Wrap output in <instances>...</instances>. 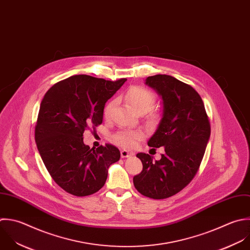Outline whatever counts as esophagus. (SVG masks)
I'll list each match as a JSON object with an SVG mask.
<instances>
[{
  "mask_svg": "<svg viewBox=\"0 0 250 250\" xmlns=\"http://www.w3.org/2000/svg\"><path fill=\"white\" fill-rule=\"evenodd\" d=\"M133 154L132 153H129L128 151H126V150H122L121 151V156H122V158H128V157H130V156H132Z\"/></svg>",
  "mask_w": 250,
  "mask_h": 250,
  "instance_id": "esophagus-1",
  "label": "esophagus"
}]
</instances>
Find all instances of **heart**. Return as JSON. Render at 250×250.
Returning a JSON list of instances; mask_svg holds the SVG:
<instances>
[{
	"label": "heart",
	"instance_id": "obj_1",
	"mask_svg": "<svg viewBox=\"0 0 250 250\" xmlns=\"http://www.w3.org/2000/svg\"><path fill=\"white\" fill-rule=\"evenodd\" d=\"M125 99L137 113L148 112L155 103V94L142 86H132L125 94ZM115 107V101L109 102L104 109V117L110 118L112 111ZM156 118V116H153ZM143 134L140 131L135 130H121L114 136L115 141L123 147L131 148L142 138Z\"/></svg>",
	"mask_w": 250,
	"mask_h": 250
}]
</instances>
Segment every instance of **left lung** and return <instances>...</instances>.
Listing matches in <instances>:
<instances>
[{
  "label": "left lung",
  "mask_w": 250,
  "mask_h": 250,
  "mask_svg": "<svg viewBox=\"0 0 250 250\" xmlns=\"http://www.w3.org/2000/svg\"><path fill=\"white\" fill-rule=\"evenodd\" d=\"M145 83L163 99V117L148 141L165 147L160 161L138 153L143 169L133 177L136 190L162 200L185 188L196 175L210 137V124L200 94L189 84L168 75L148 77Z\"/></svg>",
  "instance_id": "1"
}]
</instances>
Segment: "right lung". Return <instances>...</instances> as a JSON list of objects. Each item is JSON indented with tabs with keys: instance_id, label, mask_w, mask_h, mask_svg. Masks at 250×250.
I'll list each match as a JSON object with an SVG mask.
<instances>
[{
	"instance_id": "obj_1",
	"label": "right lung",
	"mask_w": 250,
	"mask_h": 250,
	"mask_svg": "<svg viewBox=\"0 0 250 250\" xmlns=\"http://www.w3.org/2000/svg\"><path fill=\"white\" fill-rule=\"evenodd\" d=\"M126 79L106 81L75 75L44 94L35 127L41 158L55 183L67 193L89 196L105 184L108 168L121 158L111 144L96 149L83 143V131L102 124L105 103Z\"/></svg>"
}]
</instances>
